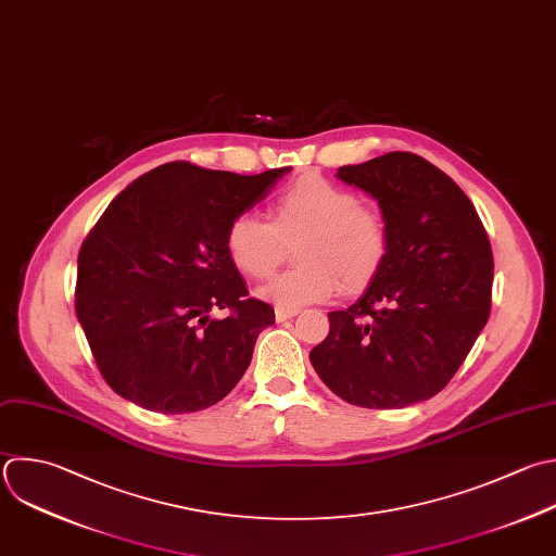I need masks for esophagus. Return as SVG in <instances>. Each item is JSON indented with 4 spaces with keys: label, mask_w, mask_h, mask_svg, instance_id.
I'll return each instance as SVG.
<instances>
[{
    "label": "esophagus",
    "mask_w": 556,
    "mask_h": 556,
    "mask_svg": "<svg viewBox=\"0 0 556 556\" xmlns=\"http://www.w3.org/2000/svg\"><path fill=\"white\" fill-rule=\"evenodd\" d=\"M298 313H300L298 308H282V306H276V319H278V321L291 319V317H295Z\"/></svg>",
    "instance_id": "obj_1"
}]
</instances>
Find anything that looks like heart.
Segmentation results:
<instances>
[{
    "mask_svg": "<svg viewBox=\"0 0 556 556\" xmlns=\"http://www.w3.org/2000/svg\"><path fill=\"white\" fill-rule=\"evenodd\" d=\"M389 224L380 208L319 174L291 182L271 206V222L237 215L226 230L230 263L250 278H269L295 245V267L258 289L282 308L330 300L341 285L361 291L389 256Z\"/></svg>",
    "mask_w": 556,
    "mask_h": 556,
    "instance_id": "1",
    "label": "heart"
}]
</instances>
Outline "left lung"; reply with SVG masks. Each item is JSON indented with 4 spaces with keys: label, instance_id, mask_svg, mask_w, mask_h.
Instances as JSON below:
<instances>
[{
    "label": "left lung",
    "instance_id": "left-lung-1",
    "mask_svg": "<svg viewBox=\"0 0 556 556\" xmlns=\"http://www.w3.org/2000/svg\"><path fill=\"white\" fill-rule=\"evenodd\" d=\"M337 176L378 200L389 256L330 332L311 350L319 378L341 400L402 408L437 395L463 365L491 311L493 254L458 185L426 159L389 152Z\"/></svg>",
    "mask_w": 556,
    "mask_h": 556
}]
</instances>
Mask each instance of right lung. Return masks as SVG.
<instances>
[{
    "label": "right lung",
    "instance_id": "1",
    "mask_svg": "<svg viewBox=\"0 0 556 556\" xmlns=\"http://www.w3.org/2000/svg\"><path fill=\"white\" fill-rule=\"evenodd\" d=\"M289 167L256 176L176 161L128 185L78 254L76 315L102 378L156 413H195L226 397L274 324L248 298L226 230ZM229 308L224 320L210 313Z\"/></svg>",
    "mask_w": 556,
    "mask_h": 556
}]
</instances>
